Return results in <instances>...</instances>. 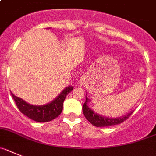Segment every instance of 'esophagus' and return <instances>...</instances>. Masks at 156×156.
Here are the masks:
<instances>
[{
	"mask_svg": "<svg viewBox=\"0 0 156 156\" xmlns=\"http://www.w3.org/2000/svg\"><path fill=\"white\" fill-rule=\"evenodd\" d=\"M87 78H88L87 74H82V76H81V78H80L79 82H81V84H82V83H86V82H87Z\"/></svg>",
	"mask_w": 156,
	"mask_h": 156,
	"instance_id": "obj_1",
	"label": "esophagus"
}]
</instances>
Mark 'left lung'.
Wrapping results in <instances>:
<instances>
[{
	"label": "left lung",
	"instance_id": "8db88e82",
	"mask_svg": "<svg viewBox=\"0 0 156 156\" xmlns=\"http://www.w3.org/2000/svg\"><path fill=\"white\" fill-rule=\"evenodd\" d=\"M90 102H91V100L87 97V94H86V102L84 103L83 107H82V112H83L84 115H85V117H86L88 121L91 123L92 125L97 127H107L120 124V123L125 121L126 119H128L133 112V111H131L130 112H129L126 115H124L121 117H106V116L101 115L100 114L96 113L89 107Z\"/></svg>",
	"mask_w": 156,
	"mask_h": 156
}]
</instances>
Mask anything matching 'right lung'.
<instances>
[{
	"instance_id": "obj_1",
	"label": "right lung",
	"mask_w": 156,
	"mask_h": 156,
	"mask_svg": "<svg viewBox=\"0 0 156 156\" xmlns=\"http://www.w3.org/2000/svg\"><path fill=\"white\" fill-rule=\"evenodd\" d=\"M74 87L69 86L64 88L63 91L58 95L56 98L53 101L43 105H33L28 104L22 98L16 97L12 93L13 99L16 104V106L22 113L25 115L27 117L38 122H46L52 121V119L61 114L63 111V104L67 95L73 90Z\"/></svg>"
}]
</instances>
